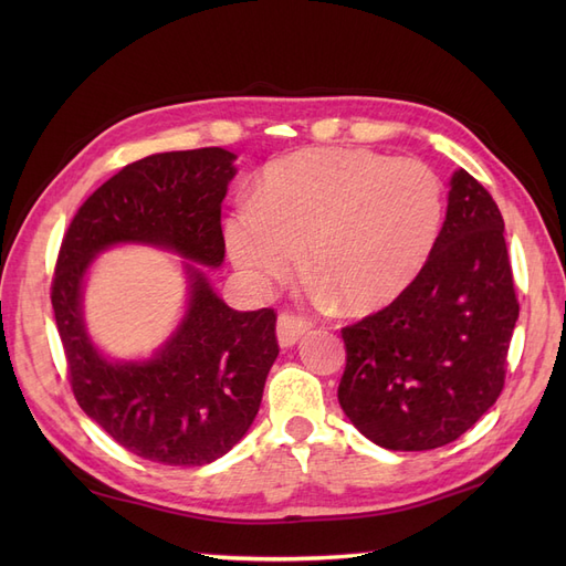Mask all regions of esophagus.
<instances>
[{"instance_id": "1", "label": "esophagus", "mask_w": 566, "mask_h": 566, "mask_svg": "<svg viewBox=\"0 0 566 566\" xmlns=\"http://www.w3.org/2000/svg\"><path fill=\"white\" fill-rule=\"evenodd\" d=\"M312 331V323L306 318L293 316V314H281L276 321V337H279V345L283 349L295 347L297 342Z\"/></svg>"}]
</instances>
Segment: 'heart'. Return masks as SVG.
Here are the masks:
<instances>
[{"mask_svg":"<svg viewBox=\"0 0 566 566\" xmlns=\"http://www.w3.org/2000/svg\"><path fill=\"white\" fill-rule=\"evenodd\" d=\"M443 224L432 167L368 148H306L264 167L224 219L233 266L254 290L306 271L352 314L380 312L416 283Z\"/></svg>","mask_w":566,"mask_h":566,"instance_id":"1","label":"heart"}]
</instances>
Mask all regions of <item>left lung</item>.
Segmentation results:
<instances>
[{"instance_id":"left-lung-1","label":"left lung","mask_w":566,"mask_h":566,"mask_svg":"<svg viewBox=\"0 0 566 566\" xmlns=\"http://www.w3.org/2000/svg\"><path fill=\"white\" fill-rule=\"evenodd\" d=\"M503 233L486 188L455 169L447 221L416 283L342 328L347 366L337 399L373 443L447 447L499 399L520 316Z\"/></svg>"}]
</instances>
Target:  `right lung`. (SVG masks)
Listing matches in <instances>:
<instances>
[{
  "label": "right lung",
  "mask_w": 566,
  "mask_h": 566,
  "mask_svg": "<svg viewBox=\"0 0 566 566\" xmlns=\"http://www.w3.org/2000/svg\"><path fill=\"white\" fill-rule=\"evenodd\" d=\"M224 148L156 153L84 200L61 243L51 304L80 408L134 455L196 468L229 453L260 410L279 356L273 310L235 312L200 266L224 262L221 200L235 177ZM115 244H150L189 262L187 312L150 359L115 363L83 323V283Z\"/></svg>",
  "instance_id": "add662e5"
}]
</instances>
